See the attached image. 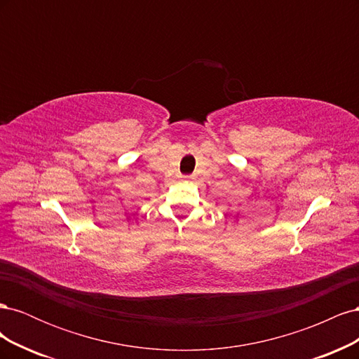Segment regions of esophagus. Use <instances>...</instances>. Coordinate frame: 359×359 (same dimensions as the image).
I'll return each mask as SVG.
<instances>
[{
    "label": "esophagus",
    "instance_id": "1",
    "mask_svg": "<svg viewBox=\"0 0 359 359\" xmlns=\"http://www.w3.org/2000/svg\"><path fill=\"white\" fill-rule=\"evenodd\" d=\"M190 178H191V177H187V175H186V177H184V180H190Z\"/></svg>",
    "mask_w": 359,
    "mask_h": 359
}]
</instances>
